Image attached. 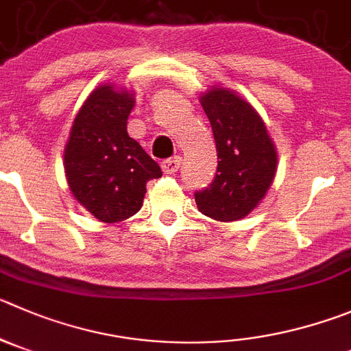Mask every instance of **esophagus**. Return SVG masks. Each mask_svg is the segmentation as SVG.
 <instances>
[{"instance_id":"34e87169","label":"esophagus","mask_w":351,"mask_h":351,"mask_svg":"<svg viewBox=\"0 0 351 351\" xmlns=\"http://www.w3.org/2000/svg\"><path fill=\"white\" fill-rule=\"evenodd\" d=\"M180 165H182V157H171V159H166L165 162L160 165V168H162V171H165L166 175H175L180 169Z\"/></svg>"}]
</instances>
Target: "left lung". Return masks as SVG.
<instances>
[{"instance_id":"8db88e82","label":"left lung","mask_w":351,"mask_h":351,"mask_svg":"<svg viewBox=\"0 0 351 351\" xmlns=\"http://www.w3.org/2000/svg\"><path fill=\"white\" fill-rule=\"evenodd\" d=\"M201 106L215 135L218 168L211 185L195 192V202L213 220H241L270 189L277 150L263 119L234 91L211 88L201 97Z\"/></svg>"}]
</instances>
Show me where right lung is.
<instances>
[{
    "label": "right lung",
    "instance_id": "1",
    "mask_svg": "<svg viewBox=\"0 0 351 351\" xmlns=\"http://www.w3.org/2000/svg\"><path fill=\"white\" fill-rule=\"evenodd\" d=\"M133 106V93L101 84L77 112L65 145V176L72 195L106 223L138 213L147 182L162 175L156 160L128 135Z\"/></svg>",
    "mask_w": 351,
    "mask_h": 351
}]
</instances>
